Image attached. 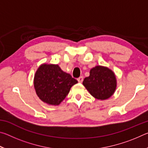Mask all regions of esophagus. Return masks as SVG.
<instances>
[{
  "mask_svg": "<svg viewBox=\"0 0 148 148\" xmlns=\"http://www.w3.org/2000/svg\"><path fill=\"white\" fill-rule=\"evenodd\" d=\"M83 80H84L83 76H80L77 78V81H78V82H79V83H82V82H83Z\"/></svg>",
  "mask_w": 148,
  "mask_h": 148,
  "instance_id": "esophagus-1",
  "label": "esophagus"
}]
</instances>
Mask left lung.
Segmentation results:
<instances>
[{
	"label": "left lung",
	"mask_w": 148,
	"mask_h": 148,
	"mask_svg": "<svg viewBox=\"0 0 148 148\" xmlns=\"http://www.w3.org/2000/svg\"><path fill=\"white\" fill-rule=\"evenodd\" d=\"M83 85L95 98L105 100L114 94L116 88V78L111 70L97 66L90 71L89 76L84 79Z\"/></svg>",
	"instance_id": "left-lung-1"
}]
</instances>
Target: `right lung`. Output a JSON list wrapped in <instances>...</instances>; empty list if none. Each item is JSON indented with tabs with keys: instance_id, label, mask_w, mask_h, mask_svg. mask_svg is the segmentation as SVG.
<instances>
[{
	"instance_id": "obj_1",
	"label": "right lung",
	"mask_w": 148,
	"mask_h": 148,
	"mask_svg": "<svg viewBox=\"0 0 148 148\" xmlns=\"http://www.w3.org/2000/svg\"><path fill=\"white\" fill-rule=\"evenodd\" d=\"M77 81L62 71L57 64H42L35 74L34 86L42 101L59 105Z\"/></svg>"
}]
</instances>
